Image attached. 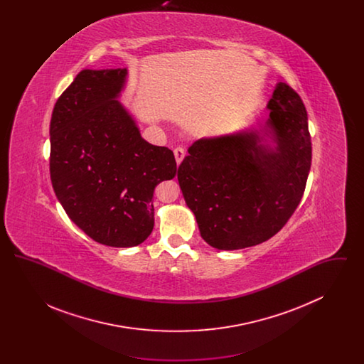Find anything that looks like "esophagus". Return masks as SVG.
Masks as SVG:
<instances>
[{
	"mask_svg": "<svg viewBox=\"0 0 364 364\" xmlns=\"http://www.w3.org/2000/svg\"><path fill=\"white\" fill-rule=\"evenodd\" d=\"M174 156H176L177 165H180L181 161H183L184 156H186V150H184L183 147H176V149H174Z\"/></svg>",
	"mask_w": 364,
	"mask_h": 364,
	"instance_id": "obj_1",
	"label": "esophagus"
}]
</instances>
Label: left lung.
Listing matches in <instances>:
<instances>
[{
	"label": "left lung",
	"mask_w": 364,
	"mask_h": 364,
	"mask_svg": "<svg viewBox=\"0 0 364 364\" xmlns=\"http://www.w3.org/2000/svg\"><path fill=\"white\" fill-rule=\"evenodd\" d=\"M258 129L199 139L177 178L203 240L240 250L269 240L292 217L311 168V136L300 95L278 83ZM269 136L272 149L259 141Z\"/></svg>",
	"instance_id": "8db88e82"
}]
</instances>
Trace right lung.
<instances>
[{"instance_id":"right-lung-1","label":"right lung","mask_w":364,"mask_h":364,"mask_svg":"<svg viewBox=\"0 0 364 364\" xmlns=\"http://www.w3.org/2000/svg\"><path fill=\"white\" fill-rule=\"evenodd\" d=\"M127 70H83L60 95L50 122L53 190L92 240L135 247L154 228L156 184L176 176L173 151L140 136L116 98Z\"/></svg>"}]
</instances>
